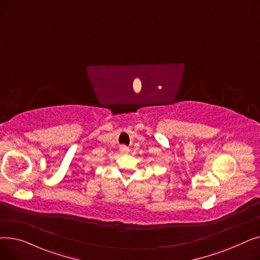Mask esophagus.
Returning a JSON list of instances; mask_svg holds the SVG:
<instances>
[{
    "mask_svg": "<svg viewBox=\"0 0 260 260\" xmlns=\"http://www.w3.org/2000/svg\"><path fill=\"white\" fill-rule=\"evenodd\" d=\"M119 149H120V152H121L122 154H126V153H128V151H129V148H128L126 145H124V144L120 145Z\"/></svg>",
    "mask_w": 260,
    "mask_h": 260,
    "instance_id": "obj_1",
    "label": "esophagus"
}]
</instances>
